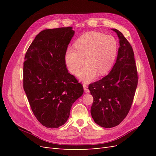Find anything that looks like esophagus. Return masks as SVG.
<instances>
[{
    "instance_id": "obj_1",
    "label": "esophagus",
    "mask_w": 156,
    "mask_h": 156,
    "mask_svg": "<svg viewBox=\"0 0 156 156\" xmlns=\"http://www.w3.org/2000/svg\"><path fill=\"white\" fill-rule=\"evenodd\" d=\"M83 88H84V92H87H87H89V90H88V87H87L86 83H84V84H83Z\"/></svg>"
}]
</instances>
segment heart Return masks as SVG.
Instances as JSON below:
<instances>
[{
	"label": "heart",
	"mask_w": 156,
	"mask_h": 156,
	"mask_svg": "<svg viewBox=\"0 0 156 156\" xmlns=\"http://www.w3.org/2000/svg\"><path fill=\"white\" fill-rule=\"evenodd\" d=\"M75 49L68 48L64 60L69 72L77 74L84 62L85 67L78 74L80 80L90 83L97 73L103 75L112 68L117 55L118 45L114 37L98 32L83 34L74 44Z\"/></svg>",
	"instance_id": "b5f03b06"
}]
</instances>
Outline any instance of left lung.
Returning a JSON list of instances; mask_svg holds the SVG:
<instances>
[{"label":"left lung","mask_w":156,"mask_h":156,"mask_svg":"<svg viewBox=\"0 0 156 156\" xmlns=\"http://www.w3.org/2000/svg\"><path fill=\"white\" fill-rule=\"evenodd\" d=\"M111 30L119 39L116 62L109 73L88 87L94 98L90 110L92 119L98 125L105 128L118 126L126 117L138 83L131 45L121 32Z\"/></svg>","instance_id":"8db88e82"}]
</instances>
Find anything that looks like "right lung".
<instances>
[{
  "label": "right lung",
  "mask_w": 156,
  "mask_h": 156,
  "mask_svg": "<svg viewBox=\"0 0 156 156\" xmlns=\"http://www.w3.org/2000/svg\"><path fill=\"white\" fill-rule=\"evenodd\" d=\"M72 27L41 31L28 49L23 63V88L40 123L58 128L67 122L83 87L67 69L65 52L74 36Z\"/></svg>",
  "instance_id": "obj_1"
}]
</instances>
